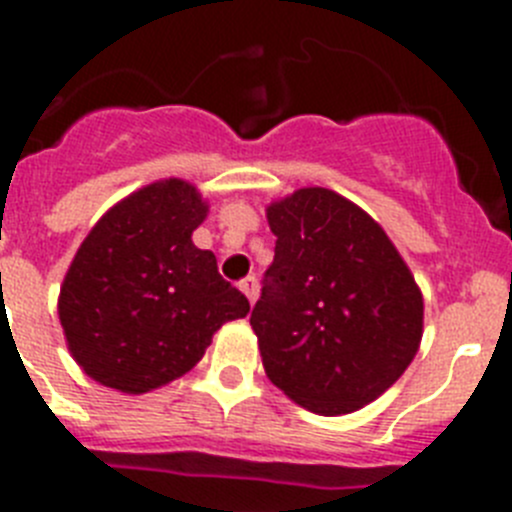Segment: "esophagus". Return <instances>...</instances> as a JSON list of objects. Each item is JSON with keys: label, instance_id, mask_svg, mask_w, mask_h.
I'll return each instance as SVG.
<instances>
[{"label": "esophagus", "instance_id": "esophagus-1", "mask_svg": "<svg viewBox=\"0 0 512 512\" xmlns=\"http://www.w3.org/2000/svg\"><path fill=\"white\" fill-rule=\"evenodd\" d=\"M238 287H241V292L248 297V302L253 305V302H256V297H259V279L246 277V279H241V284H238Z\"/></svg>", "mask_w": 512, "mask_h": 512}]
</instances>
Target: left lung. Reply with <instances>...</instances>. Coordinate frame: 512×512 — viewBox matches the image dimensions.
Wrapping results in <instances>:
<instances>
[{
	"instance_id": "obj_1",
	"label": "left lung",
	"mask_w": 512,
	"mask_h": 512,
	"mask_svg": "<svg viewBox=\"0 0 512 512\" xmlns=\"http://www.w3.org/2000/svg\"><path fill=\"white\" fill-rule=\"evenodd\" d=\"M277 235L251 312L266 377L318 415H348L405 374L423 338V292L369 212L302 187L266 207Z\"/></svg>"
}]
</instances>
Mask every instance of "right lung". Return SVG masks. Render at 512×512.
<instances>
[{"label":"right lung","instance_id":"add662e5","mask_svg":"<svg viewBox=\"0 0 512 512\" xmlns=\"http://www.w3.org/2000/svg\"><path fill=\"white\" fill-rule=\"evenodd\" d=\"M210 205L184 179L140 187L99 217L58 295L76 364L94 382L143 395L184 377L228 320L251 305L192 233Z\"/></svg>","mask_w":512,"mask_h":512}]
</instances>
